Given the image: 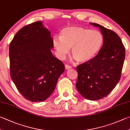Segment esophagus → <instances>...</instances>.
<instances>
[{"label": "esophagus", "mask_w": 130, "mask_h": 130, "mask_svg": "<svg viewBox=\"0 0 130 130\" xmlns=\"http://www.w3.org/2000/svg\"><path fill=\"white\" fill-rule=\"evenodd\" d=\"M65 69H71V68H72V66H70L69 65H68V64H66L65 65Z\"/></svg>", "instance_id": "esophagus-1"}]
</instances>
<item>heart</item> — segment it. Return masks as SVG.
Returning <instances> with one entry per match:
<instances>
[{
	"label": "heart",
	"instance_id": "b5f03b06",
	"mask_svg": "<svg viewBox=\"0 0 130 130\" xmlns=\"http://www.w3.org/2000/svg\"><path fill=\"white\" fill-rule=\"evenodd\" d=\"M103 42L100 32L80 27L63 28L60 37H55L53 44L58 57L63 60L72 48V55L78 62L90 60L98 52Z\"/></svg>",
	"mask_w": 130,
	"mask_h": 130
}]
</instances>
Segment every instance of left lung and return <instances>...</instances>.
<instances>
[{
  "label": "left lung",
  "instance_id": "left-lung-1",
  "mask_svg": "<svg viewBox=\"0 0 130 130\" xmlns=\"http://www.w3.org/2000/svg\"><path fill=\"white\" fill-rule=\"evenodd\" d=\"M90 24L100 28L103 44L95 57L77 67L76 88L84 98L95 101L107 96L119 81L125 48L115 32L96 23Z\"/></svg>",
  "mask_w": 130,
  "mask_h": 130
}]
</instances>
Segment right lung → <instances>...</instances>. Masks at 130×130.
<instances>
[{"mask_svg":"<svg viewBox=\"0 0 130 130\" xmlns=\"http://www.w3.org/2000/svg\"><path fill=\"white\" fill-rule=\"evenodd\" d=\"M51 32L36 22L23 27L9 44L11 79L20 93L31 102L46 100L64 72L63 62L51 52Z\"/></svg>","mask_w":130,"mask_h":130,"instance_id":"1","label":"right lung"}]
</instances>
